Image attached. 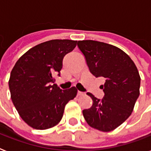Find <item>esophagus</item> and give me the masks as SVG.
Segmentation results:
<instances>
[{"instance_id":"esophagus-1","label":"esophagus","mask_w":151,"mask_h":151,"mask_svg":"<svg viewBox=\"0 0 151 151\" xmlns=\"http://www.w3.org/2000/svg\"><path fill=\"white\" fill-rule=\"evenodd\" d=\"M84 95V92H81V91H78V96H81V95Z\"/></svg>"}]
</instances>
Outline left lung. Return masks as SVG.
I'll use <instances>...</instances> for the list:
<instances>
[{
	"mask_svg": "<svg viewBox=\"0 0 151 151\" xmlns=\"http://www.w3.org/2000/svg\"><path fill=\"white\" fill-rule=\"evenodd\" d=\"M78 46L91 73L105 80L101 100L87 93L93 104L83 110L84 119L98 130H114L129 117L139 95L138 70L130 57L115 46L94 40L78 41Z\"/></svg>",
	"mask_w": 151,
	"mask_h": 151,
	"instance_id": "8db88e82",
	"label": "left lung"
}]
</instances>
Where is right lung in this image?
Here are the masks:
<instances>
[{"label":"right lung","instance_id":"obj_1","mask_svg":"<svg viewBox=\"0 0 151 151\" xmlns=\"http://www.w3.org/2000/svg\"><path fill=\"white\" fill-rule=\"evenodd\" d=\"M77 41L53 40L31 48L18 59L8 81L11 99L21 118L35 129L52 128L60 122L65 105L77 95L74 87L62 91L54 83L64 56Z\"/></svg>","mask_w":151,"mask_h":151}]
</instances>
